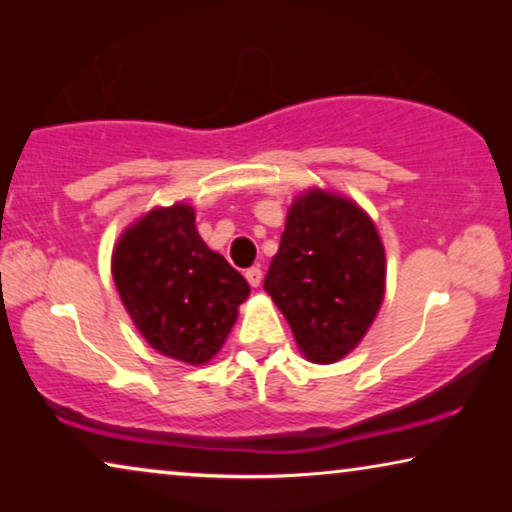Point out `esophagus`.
<instances>
[{"mask_svg":"<svg viewBox=\"0 0 512 512\" xmlns=\"http://www.w3.org/2000/svg\"><path fill=\"white\" fill-rule=\"evenodd\" d=\"M244 277H247V282L254 286H261V282H263V270L261 268H249L247 272H244Z\"/></svg>","mask_w":512,"mask_h":512,"instance_id":"1","label":"esophagus"}]
</instances>
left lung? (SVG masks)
<instances>
[{"label":"left lung","mask_w":512,"mask_h":512,"mask_svg":"<svg viewBox=\"0 0 512 512\" xmlns=\"http://www.w3.org/2000/svg\"><path fill=\"white\" fill-rule=\"evenodd\" d=\"M384 244L354 200L310 188L293 200L263 289L312 363H335L368 333L384 298Z\"/></svg>","instance_id":"8db88e82"}]
</instances>
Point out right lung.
Wrapping results in <instances>:
<instances>
[{"mask_svg":"<svg viewBox=\"0 0 512 512\" xmlns=\"http://www.w3.org/2000/svg\"><path fill=\"white\" fill-rule=\"evenodd\" d=\"M111 275L144 340L191 366L219 352L249 296L247 279L207 247L184 202L151 209L125 228Z\"/></svg>","mask_w":512,"mask_h":512,"instance_id":"1","label":"right lung"}]
</instances>
